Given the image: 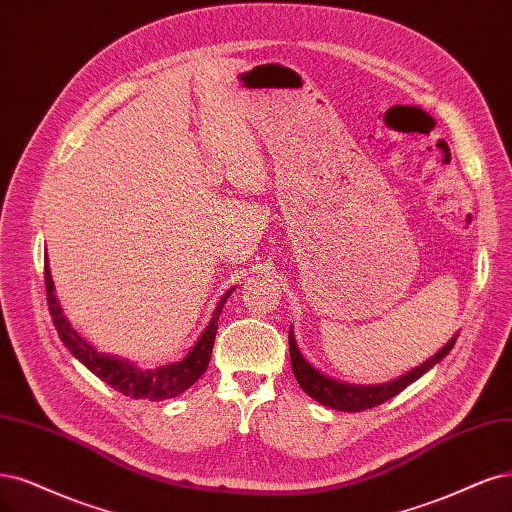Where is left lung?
Here are the masks:
<instances>
[{"instance_id": "1", "label": "left lung", "mask_w": 512, "mask_h": 512, "mask_svg": "<svg viewBox=\"0 0 512 512\" xmlns=\"http://www.w3.org/2000/svg\"><path fill=\"white\" fill-rule=\"evenodd\" d=\"M455 341H457V334L430 360H426L424 364H419L417 368L411 370V373L402 375V377H398L390 383H383V385H351V383H343V381L332 379V377L320 373V370H317L315 366H311L305 360L301 351H298L292 328H290V334H288L292 370H294V377H296L298 385L303 387V392L309 394L315 402L324 404V407L337 409V411H347V413H358V411L373 409V407H377V404H383L385 400L394 398L396 394H400L404 390V387L411 385L413 381H417L421 375L428 373V370L434 364L443 360L453 349Z\"/></svg>"}]
</instances>
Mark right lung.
<instances>
[{"label": "right lung", "mask_w": 512, "mask_h": 512, "mask_svg": "<svg viewBox=\"0 0 512 512\" xmlns=\"http://www.w3.org/2000/svg\"><path fill=\"white\" fill-rule=\"evenodd\" d=\"M44 284H46V301H48V311L52 315V324H55L63 345L72 351L74 358H78L101 381L114 387L116 392L131 396L135 400L146 398L152 402L180 396L205 373L209 358H211V349H214L222 307L226 303V298L231 296V292L235 290V288H231L220 298V303L216 305V311H214V317H211L209 326L203 330L199 341L188 351V356L184 360L167 364V366H158L152 370H142L125 358L101 354V351H97L84 337H80L76 328L69 324V320L65 317L61 303L57 301L48 260L44 264Z\"/></svg>", "instance_id": "right-lung-1"}]
</instances>
